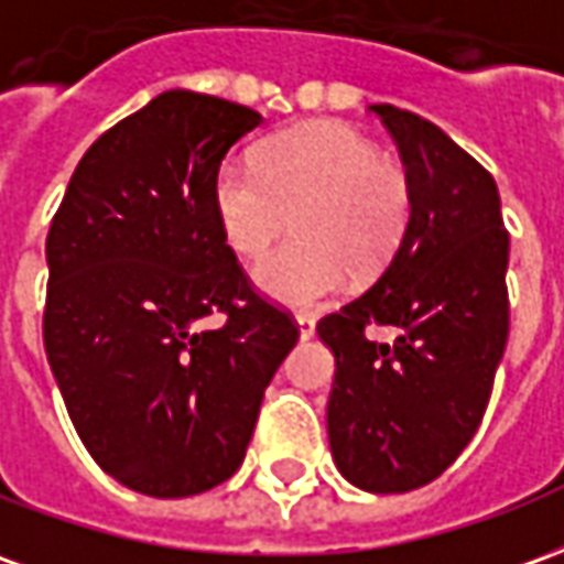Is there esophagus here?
<instances>
[{
	"label": "esophagus",
	"mask_w": 564,
	"mask_h": 564,
	"mask_svg": "<svg viewBox=\"0 0 564 564\" xmlns=\"http://www.w3.org/2000/svg\"><path fill=\"white\" fill-rule=\"evenodd\" d=\"M297 332H301L304 340H310V337L316 334V319H313V316H306V313H301V316H297Z\"/></svg>",
	"instance_id": "esophagus-1"
}]
</instances>
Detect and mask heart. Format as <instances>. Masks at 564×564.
<instances>
[{"instance_id":"1","label":"heart","mask_w":564,"mask_h":564,"mask_svg":"<svg viewBox=\"0 0 564 564\" xmlns=\"http://www.w3.org/2000/svg\"><path fill=\"white\" fill-rule=\"evenodd\" d=\"M215 212L227 242L258 258L289 230L297 239L254 267L263 294L313 306L356 275L380 273L411 217L408 171L344 122L291 128L267 143L263 162L230 156L215 174Z\"/></svg>"}]
</instances>
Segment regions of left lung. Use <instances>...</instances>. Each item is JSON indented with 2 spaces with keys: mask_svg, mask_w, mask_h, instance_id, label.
Masks as SVG:
<instances>
[{
  "mask_svg": "<svg viewBox=\"0 0 564 564\" xmlns=\"http://www.w3.org/2000/svg\"><path fill=\"white\" fill-rule=\"evenodd\" d=\"M411 181V217L371 289L316 325L332 347L328 442L344 479L402 495L467 448L510 334V232L495 177L414 112L375 104ZM368 324L397 328L390 345Z\"/></svg>",
  "mask_w": 564,
  "mask_h": 564,
  "instance_id": "obj_1",
  "label": "left lung"
}]
</instances>
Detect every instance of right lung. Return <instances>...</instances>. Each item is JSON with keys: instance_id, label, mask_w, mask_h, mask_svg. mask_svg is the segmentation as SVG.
<instances>
[{"instance_id": "add662e5", "label": "right lung", "mask_w": 564, "mask_h": 564, "mask_svg": "<svg viewBox=\"0 0 564 564\" xmlns=\"http://www.w3.org/2000/svg\"><path fill=\"white\" fill-rule=\"evenodd\" d=\"M258 126L224 97H153L88 147L45 239L54 380L97 467L141 495H202L242 467L301 334L217 224V169Z\"/></svg>"}]
</instances>
